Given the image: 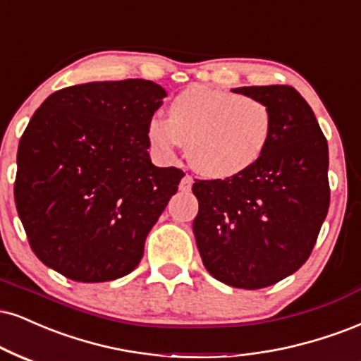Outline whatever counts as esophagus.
<instances>
[{"label":"esophagus","mask_w":361,"mask_h":361,"mask_svg":"<svg viewBox=\"0 0 361 361\" xmlns=\"http://www.w3.org/2000/svg\"><path fill=\"white\" fill-rule=\"evenodd\" d=\"M192 185H193V178L190 175H186V176L181 178L180 190H181V192H190V190H192Z\"/></svg>","instance_id":"1"}]
</instances>
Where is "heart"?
<instances>
[{
    "mask_svg": "<svg viewBox=\"0 0 361 361\" xmlns=\"http://www.w3.org/2000/svg\"><path fill=\"white\" fill-rule=\"evenodd\" d=\"M272 128L274 117L266 102L195 84L171 99L168 119L151 117L146 136L159 158L171 159L185 145L186 158L200 175L232 178L262 158Z\"/></svg>",
    "mask_w": 361,
    "mask_h": 361,
    "instance_id": "1",
    "label": "heart"
}]
</instances>
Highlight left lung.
<instances>
[{
	"label": "left lung",
	"instance_id": "1",
	"mask_svg": "<svg viewBox=\"0 0 361 361\" xmlns=\"http://www.w3.org/2000/svg\"><path fill=\"white\" fill-rule=\"evenodd\" d=\"M233 92L267 104L272 137L247 171L195 181L193 233L215 279L260 289L294 274L311 255L329 208L328 142L294 87H238Z\"/></svg>",
	"mask_w": 361,
	"mask_h": 361
}]
</instances>
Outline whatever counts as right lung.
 Segmentation results:
<instances>
[{
    "instance_id": "add662e5",
    "label": "right lung",
    "mask_w": 361,
    "mask_h": 361,
    "mask_svg": "<svg viewBox=\"0 0 361 361\" xmlns=\"http://www.w3.org/2000/svg\"><path fill=\"white\" fill-rule=\"evenodd\" d=\"M164 97L151 80L89 82L56 90L35 112L18 145L15 203L45 266L79 282L136 269L185 176L147 153V123Z\"/></svg>"
}]
</instances>
